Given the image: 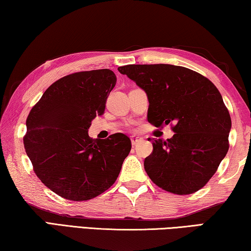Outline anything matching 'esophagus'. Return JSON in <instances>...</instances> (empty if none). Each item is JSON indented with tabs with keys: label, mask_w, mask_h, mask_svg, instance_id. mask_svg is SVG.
Segmentation results:
<instances>
[{
	"label": "esophagus",
	"mask_w": 251,
	"mask_h": 251,
	"mask_svg": "<svg viewBox=\"0 0 251 251\" xmlns=\"http://www.w3.org/2000/svg\"><path fill=\"white\" fill-rule=\"evenodd\" d=\"M142 137H139V136H131V137H130V141H131V144H133V145H136V144H137V143H139V142H141L142 141Z\"/></svg>",
	"instance_id": "esophagus-1"
}]
</instances>
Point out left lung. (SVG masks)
I'll list each match as a JSON object with an SVG mask.
<instances>
[{
	"label": "left lung",
	"mask_w": 251,
	"mask_h": 251,
	"mask_svg": "<svg viewBox=\"0 0 251 251\" xmlns=\"http://www.w3.org/2000/svg\"><path fill=\"white\" fill-rule=\"evenodd\" d=\"M118 72L147 94L151 124H175L167 141L148 138L154 151L144 161L147 175L173 194L202 188L229 148L231 120L217 87L197 72L171 64L126 65Z\"/></svg>",
	"instance_id": "8db88e82"
}]
</instances>
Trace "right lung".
<instances>
[{"label":"right lung","mask_w":251,"mask_h":251,"mask_svg":"<svg viewBox=\"0 0 251 251\" xmlns=\"http://www.w3.org/2000/svg\"><path fill=\"white\" fill-rule=\"evenodd\" d=\"M115 84L116 75L107 69L67 75L50 85L29 112L25 151L36 176L58 196L88 201L120 175L131 148L129 137L122 133L106 139L88 136Z\"/></svg>","instance_id":"obj_1"}]
</instances>
